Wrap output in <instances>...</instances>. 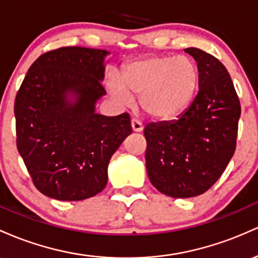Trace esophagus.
<instances>
[{
  "label": "esophagus",
  "instance_id": "esophagus-1",
  "mask_svg": "<svg viewBox=\"0 0 258 258\" xmlns=\"http://www.w3.org/2000/svg\"><path fill=\"white\" fill-rule=\"evenodd\" d=\"M132 128H133V130H134V132L141 133V132H143V129H144V125H143V123H141L140 120L133 118V119H132Z\"/></svg>",
  "mask_w": 258,
  "mask_h": 258
}]
</instances>
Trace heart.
<instances>
[{
    "label": "heart",
    "instance_id": "b5f03b06",
    "mask_svg": "<svg viewBox=\"0 0 258 258\" xmlns=\"http://www.w3.org/2000/svg\"><path fill=\"white\" fill-rule=\"evenodd\" d=\"M199 69L186 56H152L113 74L108 89L118 102L130 105L140 95L143 111L156 119H172L189 107L199 88Z\"/></svg>",
    "mask_w": 258,
    "mask_h": 258
}]
</instances>
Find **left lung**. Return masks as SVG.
<instances>
[{
	"label": "left lung",
	"instance_id": "1",
	"mask_svg": "<svg viewBox=\"0 0 258 258\" xmlns=\"http://www.w3.org/2000/svg\"><path fill=\"white\" fill-rule=\"evenodd\" d=\"M185 52L198 63V95L176 119L150 123L144 129L150 181L175 199L201 195L218 180L235 152L241 113L225 67L200 48Z\"/></svg>",
	"mask_w": 258,
	"mask_h": 258
}]
</instances>
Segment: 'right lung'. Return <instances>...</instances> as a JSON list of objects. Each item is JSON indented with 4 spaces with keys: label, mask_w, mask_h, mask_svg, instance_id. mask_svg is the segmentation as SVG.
I'll return each mask as SVG.
<instances>
[{
    "label": "right lung",
    "mask_w": 258,
    "mask_h": 258,
    "mask_svg": "<svg viewBox=\"0 0 258 258\" xmlns=\"http://www.w3.org/2000/svg\"><path fill=\"white\" fill-rule=\"evenodd\" d=\"M106 50L71 46L41 54L14 102L17 147L36 189L60 201L102 191L113 153L132 134L130 117L95 112L106 90Z\"/></svg>",
    "instance_id": "right-lung-1"
}]
</instances>
